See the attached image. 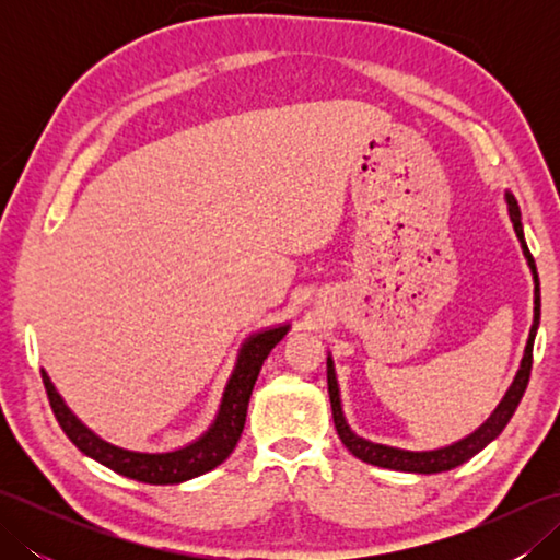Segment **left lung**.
<instances>
[{"mask_svg": "<svg viewBox=\"0 0 560 560\" xmlns=\"http://www.w3.org/2000/svg\"><path fill=\"white\" fill-rule=\"evenodd\" d=\"M508 205H510V219H513L515 233L522 243V249H525V257L529 261V267L534 271V325L529 329V341L525 349V359H522L520 373L515 377L513 387L508 389L505 399L498 404V409L493 411V416L486 421L479 431H474L469 438L459 440V443L443 447V450H433V452H407V450H397V447H387V445H377V443H368V440L353 435L351 428L343 421L341 413V404H339V389H337V377H335V365H331V359H327V389H329V401H331V416H335V425L337 433L341 438V443L349 447V452L353 457H359L368 464H375V467H385V469H395V471H413V474H438V471H447L455 469L459 464H464L467 459H471L477 455L479 450H483L486 445L491 443L495 435H501L503 428L508 425V421L513 419V413L517 409V404L525 395L529 375H532V349H534V335H537L539 327V307H541V299H539V273H537V265H534V257L529 253V247L525 243V233H522V221H520V207L513 195H508Z\"/></svg>", "mask_w": 560, "mask_h": 560, "instance_id": "8db88e82", "label": "left lung"}]
</instances>
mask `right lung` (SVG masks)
Wrapping results in <instances>:
<instances>
[{
    "label": "right lung",
    "instance_id": "add662e5",
    "mask_svg": "<svg viewBox=\"0 0 560 560\" xmlns=\"http://www.w3.org/2000/svg\"><path fill=\"white\" fill-rule=\"evenodd\" d=\"M287 331L289 327H277V329L261 331V335H255L249 339L241 351V359H237L231 383L225 387L217 421H213V425L197 440V443L175 452H163V455L129 452V450L105 443V440H101L98 435H93L86 425H81L77 421V416L65 407L62 397L57 395L45 371H43V385L47 392V399H50L57 423L62 425L67 438L83 452V455L105 464V467L122 474L127 479L156 483V486L180 483L187 479H195L205 471H211L231 455L237 438L243 433L249 395H253L261 363L267 361L269 351L277 347Z\"/></svg>",
    "mask_w": 560,
    "mask_h": 560
}]
</instances>
